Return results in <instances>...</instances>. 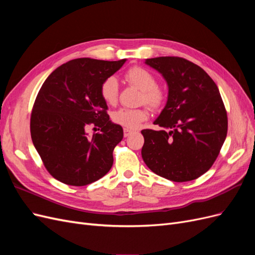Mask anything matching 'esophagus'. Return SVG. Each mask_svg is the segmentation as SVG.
Returning a JSON list of instances; mask_svg holds the SVG:
<instances>
[{
    "label": "esophagus",
    "mask_w": 255,
    "mask_h": 255,
    "mask_svg": "<svg viewBox=\"0 0 255 255\" xmlns=\"http://www.w3.org/2000/svg\"><path fill=\"white\" fill-rule=\"evenodd\" d=\"M133 133V130L132 129H129V128H125L123 129V134H125V136L126 137H128V136H129L130 134Z\"/></svg>",
    "instance_id": "1"
}]
</instances>
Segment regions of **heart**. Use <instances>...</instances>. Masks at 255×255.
Wrapping results in <instances>:
<instances>
[{
    "label": "heart",
    "mask_w": 255,
    "mask_h": 255,
    "mask_svg": "<svg viewBox=\"0 0 255 255\" xmlns=\"http://www.w3.org/2000/svg\"><path fill=\"white\" fill-rule=\"evenodd\" d=\"M126 79L142 91L141 102H144L151 107H158L163 102L164 96L158 90L157 81L150 71L141 67H134L126 73ZM118 82L115 78H109L105 80L101 86V96L104 101L110 104H116L118 100ZM148 113L143 109L130 110L120 109L113 115V120L118 125L127 128H136L140 122L146 119Z\"/></svg>",
    "instance_id": "1"
}]
</instances>
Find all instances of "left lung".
Listing matches in <instances>:
<instances>
[{"instance_id": "8db88e82", "label": "left lung", "mask_w": 255, "mask_h": 255, "mask_svg": "<svg viewBox=\"0 0 255 255\" xmlns=\"http://www.w3.org/2000/svg\"><path fill=\"white\" fill-rule=\"evenodd\" d=\"M144 64L168 86L166 105L154 125L142 129V159L151 170L173 182L204 174L217 158L228 132V117L217 85L202 68L181 57H155Z\"/></svg>"}]
</instances>
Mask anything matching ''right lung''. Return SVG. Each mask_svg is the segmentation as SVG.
<instances>
[{"label":"right lung","instance_id":"obj_1","mask_svg":"<svg viewBox=\"0 0 255 255\" xmlns=\"http://www.w3.org/2000/svg\"><path fill=\"white\" fill-rule=\"evenodd\" d=\"M126 61L72 59L42 84L30 117V136L47 170L59 182L84 186L111 170L123 129L110 120L101 86ZM91 123L102 132L88 137L86 128Z\"/></svg>","mask_w":255,"mask_h":255}]
</instances>
